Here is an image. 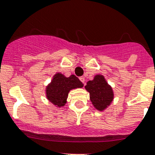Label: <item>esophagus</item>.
<instances>
[{
  "label": "esophagus",
  "instance_id": "esophagus-1",
  "mask_svg": "<svg viewBox=\"0 0 155 155\" xmlns=\"http://www.w3.org/2000/svg\"><path fill=\"white\" fill-rule=\"evenodd\" d=\"M79 79H80V81H81L82 83H83V84L85 83V78H84V77H80V78H79Z\"/></svg>",
  "mask_w": 155,
  "mask_h": 155
}]
</instances>
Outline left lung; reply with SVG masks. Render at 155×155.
<instances>
[{"label": "left lung", "mask_w": 155, "mask_h": 155, "mask_svg": "<svg viewBox=\"0 0 155 155\" xmlns=\"http://www.w3.org/2000/svg\"><path fill=\"white\" fill-rule=\"evenodd\" d=\"M85 88L90 93V98L94 107L99 111L107 108L112 102L114 98L112 88L102 75H97L93 80L87 82Z\"/></svg>", "instance_id": "obj_1"}]
</instances>
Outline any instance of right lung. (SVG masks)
Returning a JSON list of instances; mask_svg holds the SVG:
<instances>
[{
  "instance_id": "right-lung-1",
  "label": "right lung",
  "mask_w": 155,
  "mask_h": 155,
  "mask_svg": "<svg viewBox=\"0 0 155 155\" xmlns=\"http://www.w3.org/2000/svg\"><path fill=\"white\" fill-rule=\"evenodd\" d=\"M83 87V83L75 75L65 77L62 74L57 73L46 89L47 98L54 105L61 107L66 103L68 92L71 90Z\"/></svg>"
}]
</instances>
